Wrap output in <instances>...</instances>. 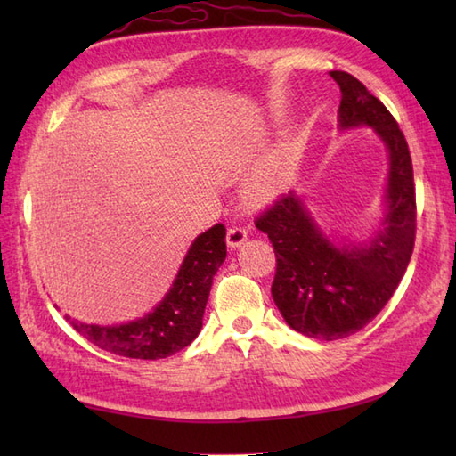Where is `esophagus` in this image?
Instances as JSON below:
<instances>
[{
  "mask_svg": "<svg viewBox=\"0 0 456 456\" xmlns=\"http://www.w3.org/2000/svg\"><path fill=\"white\" fill-rule=\"evenodd\" d=\"M247 240V229L245 227H239V225H235V227H229V231H227V245L231 247V248H237V247H240Z\"/></svg>",
  "mask_w": 456,
  "mask_h": 456,
  "instance_id": "34e87169",
  "label": "esophagus"
}]
</instances>
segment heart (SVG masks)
Returning <instances> with one entry per match:
<instances>
[{
	"instance_id": "b5f03b06",
	"label": "heart",
	"mask_w": 456,
	"mask_h": 456,
	"mask_svg": "<svg viewBox=\"0 0 456 456\" xmlns=\"http://www.w3.org/2000/svg\"><path fill=\"white\" fill-rule=\"evenodd\" d=\"M276 190H278V182H276L273 174H260V176L253 182V188H250L253 196L258 198V200L273 198Z\"/></svg>"
}]
</instances>
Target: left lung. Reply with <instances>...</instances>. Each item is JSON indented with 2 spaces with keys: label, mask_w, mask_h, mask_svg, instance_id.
Segmentation results:
<instances>
[{
  "label": "left lung",
  "mask_w": 456,
  "mask_h": 456,
  "mask_svg": "<svg viewBox=\"0 0 456 456\" xmlns=\"http://www.w3.org/2000/svg\"><path fill=\"white\" fill-rule=\"evenodd\" d=\"M341 88V129L370 125L390 152L388 213L368 245H335L294 191L255 219L276 255L273 297L294 331L335 341L361 331L402 282L415 245V183L408 142L386 105L354 76L333 70Z\"/></svg>",
  "instance_id": "8db88e82"
}]
</instances>
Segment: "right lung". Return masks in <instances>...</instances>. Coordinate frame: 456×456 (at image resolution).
I'll return each instance as SVG.
<instances>
[{"instance_id": "right-lung-1", "label": "right lung", "mask_w": 456, "mask_h": 456, "mask_svg": "<svg viewBox=\"0 0 456 456\" xmlns=\"http://www.w3.org/2000/svg\"><path fill=\"white\" fill-rule=\"evenodd\" d=\"M225 227L217 223L193 240L168 294L154 312L125 325H86L66 322L103 351L157 361L188 346L198 337L213 276L227 256Z\"/></svg>"}]
</instances>
